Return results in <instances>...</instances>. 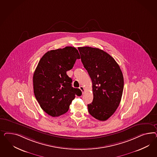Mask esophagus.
<instances>
[{
	"mask_svg": "<svg viewBox=\"0 0 157 157\" xmlns=\"http://www.w3.org/2000/svg\"><path fill=\"white\" fill-rule=\"evenodd\" d=\"M79 89H80V90L82 91V93L83 94V93L85 92V89H84V87H83V86H81L79 87Z\"/></svg>",
	"mask_w": 157,
	"mask_h": 157,
	"instance_id": "34e87169",
	"label": "esophagus"
}]
</instances>
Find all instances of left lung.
<instances>
[{"mask_svg": "<svg viewBox=\"0 0 157 157\" xmlns=\"http://www.w3.org/2000/svg\"><path fill=\"white\" fill-rule=\"evenodd\" d=\"M81 61L91 78L93 102L87 105L89 113L105 121L120 103L124 89L123 73L119 64L108 53L98 48L79 47Z\"/></svg>", "mask_w": 157, "mask_h": 157, "instance_id": "left-lung-1", "label": "left lung"}]
</instances>
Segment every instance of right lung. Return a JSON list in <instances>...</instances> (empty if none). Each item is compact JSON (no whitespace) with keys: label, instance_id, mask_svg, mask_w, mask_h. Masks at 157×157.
I'll return each mask as SVG.
<instances>
[{"label":"right lung","instance_id":"obj_1","mask_svg":"<svg viewBox=\"0 0 157 157\" xmlns=\"http://www.w3.org/2000/svg\"><path fill=\"white\" fill-rule=\"evenodd\" d=\"M75 48L66 47L51 50L44 55L34 72V95L42 109L52 117L66 113L79 89L72 87V79L66 72L80 59Z\"/></svg>","mask_w":157,"mask_h":157}]
</instances>
